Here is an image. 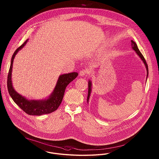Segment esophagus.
Returning a JSON list of instances; mask_svg holds the SVG:
<instances>
[{
	"instance_id": "34e87169",
	"label": "esophagus",
	"mask_w": 159,
	"mask_h": 159,
	"mask_svg": "<svg viewBox=\"0 0 159 159\" xmlns=\"http://www.w3.org/2000/svg\"><path fill=\"white\" fill-rule=\"evenodd\" d=\"M87 71L86 70H82V71H80V73H79V75L80 76H84L86 75V74L87 73Z\"/></svg>"
}]
</instances>
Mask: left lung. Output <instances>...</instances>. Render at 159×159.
I'll return each instance as SVG.
<instances>
[{
  "label": "left lung",
  "mask_w": 159,
  "mask_h": 159,
  "mask_svg": "<svg viewBox=\"0 0 159 159\" xmlns=\"http://www.w3.org/2000/svg\"><path fill=\"white\" fill-rule=\"evenodd\" d=\"M131 46H132V48L135 51L136 54L139 57V58L141 59V60L143 61V62H144V65H145V67L146 68L147 70V77H146V82H147V79L148 78V65L146 62V61L145 60L143 54L141 53V52L139 51L137 45L136 44V43L135 42H134L133 40H131ZM92 81L91 80H89L88 81V97H87V102L88 103H89V99L90 98V96H91V91H92Z\"/></svg>",
  "instance_id": "left-lung-1"
}]
</instances>
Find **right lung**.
<instances>
[{
	"label": "right lung",
	"instance_id": "1",
	"mask_svg": "<svg viewBox=\"0 0 159 159\" xmlns=\"http://www.w3.org/2000/svg\"><path fill=\"white\" fill-rule=\"evenodd\" d=\"M28 40L29 39L26 40L22 45L17 48L12 57L7 80L8 92L14 101L26 113L32 116H40L51 113L57 110L59 107L63 99L66 87L69 83L76 79L78 76V73L73 72L59 76L53 92L51 93L50 96L44 99L30 100L23 97L15 91L13 87L12 71L15 55L26 45Z\"/></svg>",
	"mask_w": 159,
	"mask_h": 159
}]
</instances>
